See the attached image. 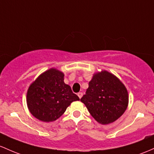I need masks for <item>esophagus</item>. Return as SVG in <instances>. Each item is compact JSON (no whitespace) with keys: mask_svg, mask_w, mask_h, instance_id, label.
Here are the masks:
<instances>
[{"mask_svg":"<svg viewBox=\"0 0 154 154\" xmlns=\"http://www.w3.org/2000/svg\"><path fill=\"white\" fill-rule=\"evenodd\" d=\"M78 96H79V97L81 99V98H82V96H83V93L82 92H79V93H78Z\"/></svg>","mask_w":154,"mask_h":154,"instance_id":"esophagus-1","label":"esophagus"}]
</instances>
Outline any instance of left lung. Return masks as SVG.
I'll use <instances>...</instances> for the list:
<instances>
[{"mask_svg": "<svg viewBox=\"0 0 154 154\" xmlns=\"http://www.w3.org/2000/svg\"><path fill=\"white\" fill-rule=\"evenodd\" d=\"M81 101L98 123L105 125L116 121L127 110L128 91L119 78L104 70L93 74Z\"/></svg>", "mask_w": 154, "mask_h": 154, "instance_id": "obj_1", "label": "left lung"}]
</instances>
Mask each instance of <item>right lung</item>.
<instances>
[{
	"label": "right lung",
	"instance_id": "add662e5",
	"mask_svg": "<svg viewBox=\"0 0 154 154\" xmlns=\"http://www.w3.org/2000/svg\"><path fill=\"white\" fill-rule=\"evenodd\" d=\"M64 73L50 68L41 73L29 86L27 105L30 113L41 122H51L60 118L67 108L79 97L64 82Z\"/></svg>",
	"mask_w": 154,
	"mask_h": 154
}]
</instances>
